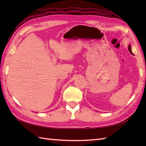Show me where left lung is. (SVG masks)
Segmentation results:
<instances>
[{"label":"left lung","mask_w":146,"mask_h":146,"mask_svg":"<svg viewBox=\"0 0 146 146\" xmlns=\"http://www.w3.org/2000/svg\"><path fill=\"white\" fill-rule=\"evenodd\" d=\"M128 49H129V52H131V53L132 54H133V52H132V50H131V45H129V46H128Z\"/></svg>","instance_id":"obj_1"}]
</instances>
